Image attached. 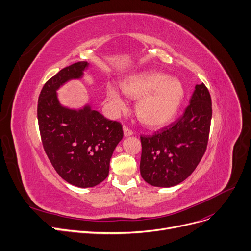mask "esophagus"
I'll return each mask as SVG.
<instances>
[{"instance_id":"34e87169","label":"esophagus","mask_w":251,"mask_h":251,"mask_svg":"<svg viewBox=\"0 0 251 251\" xmlns=\"http://www.w3.org/2000/svg\"><path fill=\"white\" fill-rule=\"evenodd\" d=\"M123 133H124V136H125V137H129V136H132V135H133V132H132L130 129H128L127 127H124V128H123Z\"/></svg>"}]
</instances>
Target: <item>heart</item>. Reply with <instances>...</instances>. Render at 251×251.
Segmentation results:
<instances>
[{
  "label": "heart",
  "mask_w": 251,
  "mask_h": 251,
  "mask_svg": "<svg viewBox=\"0 0 251 251\" xmlns=\"http://www.w3.org/2000/svg\"><path fill=\"white\" fill-rule=\"evenodd\" d=\"M120 89L130 99H137L135 113L139 121L150 128L169 125L177 115L186 95L178 78L157 72L126 75L120 81ZM106 95L115 111L126 108L121 93L115 87L109 86Z\"/></svg>",
  "instance_id": "1"
}]
</instances>
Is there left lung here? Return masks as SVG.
<instances>
[{
    "instance_id": "obj_1",
    "label": "left lung",
    "mask_w": 251,
    "mask_h": 251,
    "mask_svg": "<svg viewBox=\"0 0 251 251\" xmlns=\"http://www.w3.org/2000/svg\"><path fill=\"white\" fill-rule=\"evenodd\" d=\"M211 119V96L204 83H200L176 122L152 136L140 137L143 179L153 187L171 188L188 178L206 151Z\"/></svg>"
}]
</instances>
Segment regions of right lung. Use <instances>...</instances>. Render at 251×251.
<instances>
[{
	"label": "right lung",
	"instance_id": "obj_1",
	"mask_svg": "<svg viewBox=\"0 0 251 251\" xmlns=\"http://www.w3.org/2000/svg\"><path fill=\"white\" fill-rule=\"evenodd\" d=\"M88 61L62 69L42 89L37 117L45 152L57 174L77 188H93L109 175L110 159L123 138L119 122L94 110L91 103L80 108L63 106L57 91L73 79H82Z\"/></svg>",
	"mask_w": 251,
	"mask_h": 251
}]
</instances>
